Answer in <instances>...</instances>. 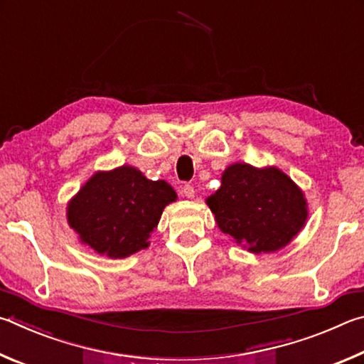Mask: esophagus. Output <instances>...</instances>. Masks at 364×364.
Segmentation results:
<instances>
[{
    "label": "esophagus",
    "instance_id": "esophagus-1",
    "mask_svg": "<svg viewBox=\"0 0 364 364\" xmlns=\"http://www.w3.org/2000/svg\"><path fill=\"white\" fill-rule=\"evenodd\" d=\"M182 195H183V196H187V198H193V195H195V188H193L192 183H186V186L182 187Z\"/></svg>",
    "mask_w": 364,
    "mask_h": 364
}]
</instances>
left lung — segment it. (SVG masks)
I'll list each match as a JSON object with an SVG mask.
<instances>
[{
	"instance_id": "8db88e82",
	"label": "left lung",
	"mask_w": 364,
	"mask_h": 364,
	"mask_svg": "<svg viewBox=\"0 0 364 364\" xmlns=\"http://www.w3.org/2000/svg\"><path fill=\"white\" fill-rule=\"evenodd\" d=\"M208 205L222 232L257 254L282 250L307 219L302 192L277 168L232 164Z\"/></svg>"
}]
</instances>
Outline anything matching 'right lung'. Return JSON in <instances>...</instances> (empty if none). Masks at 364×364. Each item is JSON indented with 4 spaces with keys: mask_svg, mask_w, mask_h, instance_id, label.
<instances>
[{
    "mask_svg": "<svg viewBox=\"0 0 364 364\" xmlns=\"http://www.w3.org/2000/svg\"><path fill=\"white\" fill-rule=\"evenodd\" d=\"M176 192L149 181L131 166L94 174L68 205L70 227L99 254L123 259L149 246L166 205Z\"/></svg>",
    "mask_w": 364,
    "mask_h": 364,
    "instance_id": "obj_1",
    "label": "right lung"
}]
</instances>
